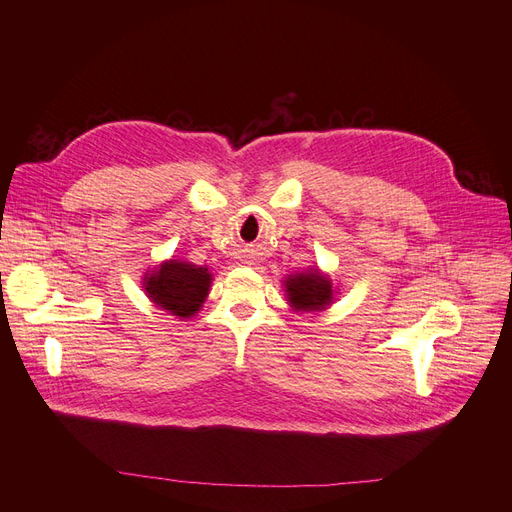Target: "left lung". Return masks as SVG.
<instances>
[{"label":"left lung","instance_id":"8db88e82","mask_svg":"<svg viewBox=\"0 0 512 512\" xmlns=\"http://www.w3.org/2000/svg\"><path fill=\"white\" fill-rule=\"evenodd\" d=\"M282 286L290 309L297 314L324 312L337 297V288L333 286L331 277L318 267L286 275Z\"/></svg>","mask_w":512,"mask_h":512}]
</instances>
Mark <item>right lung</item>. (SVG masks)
<instances>
[{
    "instance_id": "right-lung-1",
    "label": "right lung",
    "mask_w": 512,
    "mask_h": 512,
    "mask_svg": "<svg viewBox=\"0 0 512 512\" xmlns=\"http://www.w3.org/2000/svg\"><path fill=\"white\" fill-rule=\"evenodd\" d=\"M213 275L194 262L168 258L143 275V290L153 305L181 320L200 312L211 290Z\"/></svg>"
}]
</instances>
